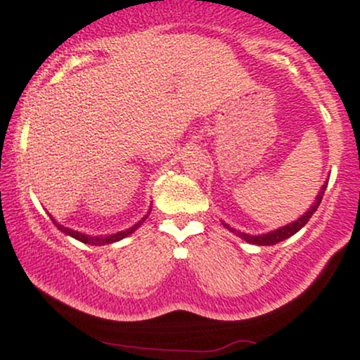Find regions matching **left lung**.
Here are the masks:
<instances>
[{
  "mask_svg": "<svg viewBox=\"0 0 360 360\" xmlns=\"http://www.w3.org/2000/svg\"><path fill=\"white\" fill-rule=\"evenodd\" d=\"M326 184H328V183H326V181H325L323 186H321L320 193H318V196L315 198V203L309 206L308 212H304V214H301L298 220L291 221V223H289V225L281 226V229L272 230V232L260 233V235H249V233H245V232H240V230H237V229H232V226H230L229 223H225V221H221V223H223V226H225V229L230 230V232L235 233V235H238V237L243 238V240H245V242L254 243V245H276V243H279V242L286 240V238H289V237H292V235H295L296 232H300V230L303 229L304 225H307L309 218H311V214L316 212V208L321 203V198H323Z\"/></svg>",
  "mask_w": 360,
  "mask_h": 360,
  "instance_id": "obj_1",
  "label": "left lung"
}]
</instances>
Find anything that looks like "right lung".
<instances>
[{"mask_svg": "<svg viewBox=\"0 0 360 360\" xmlns=\"http://www.w3.org/2000/svg\"><path fill=\"white\" fill-rule=\"evenodd\" d=\"M150 210H152V208H150ZM150 210H148L147 214H146V217L142 218V220H139L137 223H135V225H131L130 229H127V230H122V232L111 233V235H88V233L77 232V230H72V229H69V226H64V225H60V223L57 221L56 218L52 217V214H49V217H51V220L53 221V225H56L57 229H59L62 233L69 235V237L76 238V240H79V242H82V243H89V245H106V243H113V242H118V240H122V238L128 237V235H130V233H134L135 230H137L139 226L142 225L143 221H146V218L148 217V214H150Z\"/></svg>", "mask_w": 360, "mask_h": 360, "instance_id": "obj_1", "label": "right lung"}]
</instances>
